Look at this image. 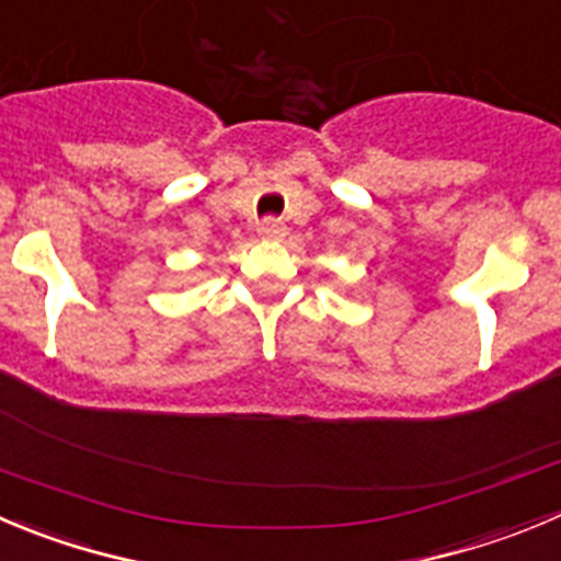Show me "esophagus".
<instances>
[{"instance_id":"34e87169","label":"esophagus","mask_w":561,"mask_h":561,"mask_svg":"<svg viewBox=\"0 0 561 561\" xmlns=\"http://www.w3.org/2000/svg\"><path fill=\"white\" fill-rule=\"evenodd\" d=\"M256 232L263 234V238L276 240V238H282V234H285V224H282L279 218H263V221L256 224Z\"/></svg>"}]
</instances>
